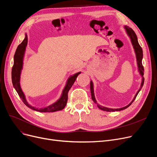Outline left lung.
<instances>
[{
    "mask_svg": "<svg viewBox=\"0 0 157 157\" xmlns=\"http://www.w3.org/2000/svg\"><path fill=\"white\" fill-rule=\"evenodd\" d=\"M124 28L126 31V33H128V36L130 37L131 39V42L132 43V45L133 46V48L135 49V52L136 54V57H137V65H138V68H139V72L141 76H142V83L140 85V89L138 90V92L136 94V95H135V98H133V99L132 100V101L130 103H129L128 105H127L126 106H124L123 108H117V109H113V108H108L105 106H102L101 105H99L97 103L96 100H95V96H94V86H93V83L92 81H90V92H91V96H92V99L94 101V103H95V104H96L98 106V108L101 110H103V111H106V112H115V111H121V110H123L124 109L127 108L128 107H129L132 105V103L134 101L135 99L137 97V95H138L139 92H140V89L142 88L143 85H144V78L143 77V75H144V67L142 65V59L143 58V52H142V47H140V45H139V42H138V40H137V35H136L135 33L134 32V31L130 28H129L128 26L125 25L124 26Z\"/></svg>",
    "mask_w": 157,
    "mask_h": 157,
    "instance_id": "left-lung-1",
    "label": "left lung"
}]
</instances>
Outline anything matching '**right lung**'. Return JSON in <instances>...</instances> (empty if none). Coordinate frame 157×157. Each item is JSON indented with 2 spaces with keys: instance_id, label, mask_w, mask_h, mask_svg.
<instances>
[{
  "instance_id": "right-lung-1",
  "label": "right lung",
  "mask_w": 157,
  "mask_h": 157,
  "mask_svg": "<svg viewBox=\"0 0 157 157\" xmlns=\"http://www.w3.org/2000/svg\"><path fill=\"white\" fill-rule=\"evenodd\" d=\"M28 44V35H25V37L24 40L22 41V42L19 44L17 47V49L15 51V55H14V63L12 68L11 71V78H12V83L13 86L15 88L16 91L17 92L19 97L21 98L22 101L24 102V103L29 108L33 109V110H35L40 112H54L58 110H62L67 105V102L68 99V92H69L71 88L72 87V85L76 81L78 75L81 73L78 72L75 74L73 76L70 77L69 79L67 80V85L65 88L63 90L62 96L59 98V99L56 101V103L54 104L47 106L44 108H36L31 105H29L28 102H27L25 95L20 88V73H21V70L22 69V65H23V58L24 52L25 51V47Z\"/></svg>"
}]
</instances>
